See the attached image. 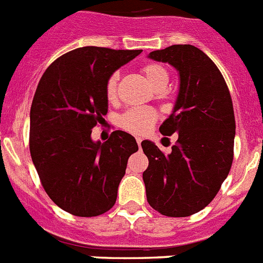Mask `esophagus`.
Segmentation results:
<instances>
[{
    "label": "esophagus",
    "mask_w": 263,
    "mask_h": 263,
    "mask_svg": "<svg viewBox=\"0 0 263 263\" xmlns=\"http://www.w3.org/2000/svg\"><path fill=\"white\" fill-rule=\"evenodd\" d=\"M142 141H143V139L141 138V137H137V143H138L139 148H141V143H142Z\"/></svg>",
    "instance_id": "1"
}]
</instances>
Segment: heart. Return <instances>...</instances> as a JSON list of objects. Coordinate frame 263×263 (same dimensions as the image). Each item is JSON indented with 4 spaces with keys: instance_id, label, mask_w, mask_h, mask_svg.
I'll use <instances>...</instances> for the list:
<instances>
[{
    "instance_id": "obj_1",
    "label": "heart",
    "mask_w": 263,
    "mask_h": 263,
    "mask_svg": "<svg viewBox=\"0 0 263 263\" xmlns=\"http://www.w3.org/2000/svg\"><path fill=\"white\" fill-rule=\"evenodd\" d=\"M143 73L147 79L148 84L152 85L154 89L159 87H166L168 83V73L163 66H160L158 63H150L143 67ZM117 83H118V73H113L106 81L105 93L109 100H113L117 93ZM157 120L155 111L147 108H134L127 110L126 113L120 117V126L122 129L127 130L130 133L143 134L150 130L153 124Z\"/></svg>"
}]
</instances>
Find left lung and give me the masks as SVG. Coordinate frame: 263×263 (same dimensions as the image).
Segmentation results:
<instances>
[{
    "label": "left lung",
    "instance_id": "left-lung-1",
    "mask_svg": "<svg viewBox=\"0 0 263 263\" xmlns=\"http://www.w3.org/2000/svg\"><path fill=\"white\" fill-rule=\"evenodd\" d=\"M147 58L178 71L179 90L171 115L159 127L163 136L178 133L171 153L164 155L152 141L142 142L148 159L146 197L162 215L187 217L213 200L231 171L233 104L221 72L195 46L174 45Z\"/></svg>",
    "mask_w": 263,
    "mask_h": 263
}]
</instances>
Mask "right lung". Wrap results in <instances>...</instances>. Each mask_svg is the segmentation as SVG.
<instances>
[{"label":"right lung","instance_id":"1","mask_svg":"<svg viewBox=\"0 0 263 263\" xmlns=\"http://www.w3.org/2000/svg\"><path fill=\"white\" fill-rule=\"evenodd\" d=\"M142 50L87 46L46 69L30 110V154L45 191L63 211L99 216L115 205L133 136L116 130L106 142L90 134L108 113L106 81Z\"/></svg>","mask_w":263,"mask_h":263}]
</instances>
